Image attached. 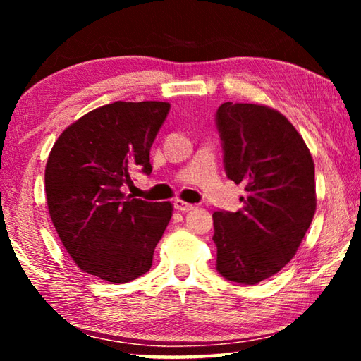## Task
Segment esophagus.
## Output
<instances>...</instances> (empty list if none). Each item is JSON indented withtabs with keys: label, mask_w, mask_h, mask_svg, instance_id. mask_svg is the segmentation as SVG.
<instances>
[{
	"label": "esophagus",
	"mask_w": 361,
	"mask_h": 361,
	"mask_svg": "<svg viewBox=\"0 0 361 361\" xmlns=\"http://www.w3.org/2000/svg\"><path fill=\"white\" fill-rule=\"evenodd\" d=\"M173 207H175L176 210H180V212H189V210L194 209L192 204H188V202H185V200H180V199L175 200Z\"/></svg>",
	"instance_id": "esophagus-1"
}]
</instances>
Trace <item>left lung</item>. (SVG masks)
I'll return each instance as SVG.
<instances>
[{
	"instance_id": "1",
	"label": "left lung",
	"mask_w": 361,
	"mask_h": 361,
	"mask_svg": "<svg viewBox=\"0 0 361 361\" xmlns=\"http://www.w3.org/2000/svg\"><path fill=\"white\" fill-rule=\"evenodd\" d=\"M226 176L245 186L242 209L213 213L216 271L240 285L277 274L301 245L315 213V169L283 114L253 103L216 109Z\"/></svg>"
}]
</instances>
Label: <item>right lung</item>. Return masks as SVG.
<instances>
[{"label": "right lung", "instance_id": "add662e5", "mask_svg": "<svg viewBox=\"0 0 361 361\" xmlns=\"http://www.w3.org/2000/svg\"><path fill=\"white\" fill-rule=\"evenodd\" d=\"M166 102H114L82 116L54 145L46 166L49 215L84 272L126 283L149 271L172 218L170 202L124 195L130 172L151 173L149 151Z\"/></svg>", "mask_w": 361, "mask_h": 361}]
</instances>
